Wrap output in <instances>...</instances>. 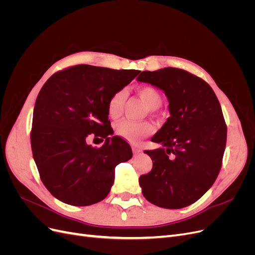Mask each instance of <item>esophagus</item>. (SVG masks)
<instances>
[{"label": "esophagus", "mask_w": 255, "mask_h": 255, "mask_svg": "<svg viewBox=\"0 0 255 255\" xmlns=\"http://www.w3.org/2000/svg\"><path fill=\"white\" fill-rule=\"evenodd\" d=\"M133 153H134V155H137V154H139L140 152H141V149L139 148V146H137V145H133Z\"/></svg>", "instance_id": "obj_1"}]
</instances>
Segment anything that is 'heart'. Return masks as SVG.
<instances>
[{"instance_id": "1", "label": "heart", "mask_w": 255, "mask_h": 255, "mask_svg": "<svg viewBox=\"0 0 255 255\" xmlns=\"http://www.w3.org/2000/svg\"><path fill=\"white\" fill-rule=\"evenodd\" d=\"M138 95L143 100L150 110H157L163 103V97L159 91L151 86H142L138 88ZM127 100V91L119 89L115 91L107 101V114L111 118H118L123 111ZM115 132L123 139L129 142H138L152 132V127L148 122H138L123 119L116 123Z\"/></svg>"}]
</instances>
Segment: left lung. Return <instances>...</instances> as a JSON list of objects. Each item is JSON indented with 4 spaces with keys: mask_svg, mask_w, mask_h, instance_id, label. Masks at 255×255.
Returning a JSON list of instances; mask_svg holds the SVG:
<instances>
[{
    "mask_svg": "<svg viewBox=\"0 0 255 255\" xmlns=\"http://www.w3.org/2000/svg\"><path fill=\"white\" fill-rule=\"evenodd\" d=\"M137 80L165 91L170 117L145 150L152 170L139 177L142 195L152 204L182 208L201 198L217 179L227 143V125L214 90L183 69L142 71Z\"/></svg>",
    "mask_w": 255,
    "mask_h": 255,
    "instance_id": "8db88e82",
    "label": "left lung"
}]
</instances>
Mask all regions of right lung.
Here are the masks:
<instances>
[{
  "label": "right lung",
  "mask_w": 255,
  "mask_h": 255,
  "mask_svg": "<svg viewBox=\"0 0 255 255\" xmlns=\"http://www.w3.org/2000/svg\"><path fill=\"white\" fill-rule=\"evenodd\" d=\"M139 72L78 65L54 73L42 86L30 145L43 185L59 201L74 206L102 201L113 186L116 166L132 158L125 139L109 137L107 101ZM89 135L106 142L91 147Z\"/></svg>",
  "instance_id": "add662e5"
}]
</instances>
